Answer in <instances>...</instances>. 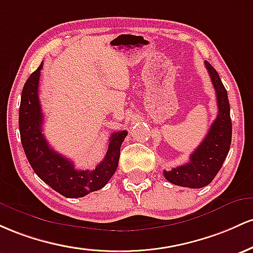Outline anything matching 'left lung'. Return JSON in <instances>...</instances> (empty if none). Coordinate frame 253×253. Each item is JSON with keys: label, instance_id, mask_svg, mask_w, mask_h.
Instances as JSON below:
<instances>
[{"label": "left lung", "instance_id": "8db88e82", "mask_svg": "<svg viewBox=\"0 0 253 253\" xmlns=\"http://www.w3.org/2000/svg\"><path fill=\"white\" fill-rule=\"evenodd\" d=\"M204 63L216 92L217 117L204 140L190 155L189 163L171 171H164L165 178L169 183L190 189H201L211 183L222 167L232 141L231 110L227 90L214 67L207 61Z\"/></svg>", "mask_w": 253, "mask_h": 253}]
</instances>
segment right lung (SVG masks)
I'll list each match as a JSON object with an SVG mask.
<instances>
[{
    "label": "right lung",
    "mask_w": 253,
    "mask_h": 253,
    "mask_svg": "<svg viewBox=\"0 0 253 253\" xmlns=\"http://www.w3.org/2000/svg\"><path fill=\"white\" fill-rule=\"evenodd\" d=\"M42 63L27 79L21 93L19 130L25 154L33 171L42 181L68 198L84 197L104 188L118 167L121 146L126 130L113 132L109 148L94 169H76L73 161L53 150L42 134V112L38 87Z\"/></svg>",
    "instance_id": "add662e5"
}]
</instances>
